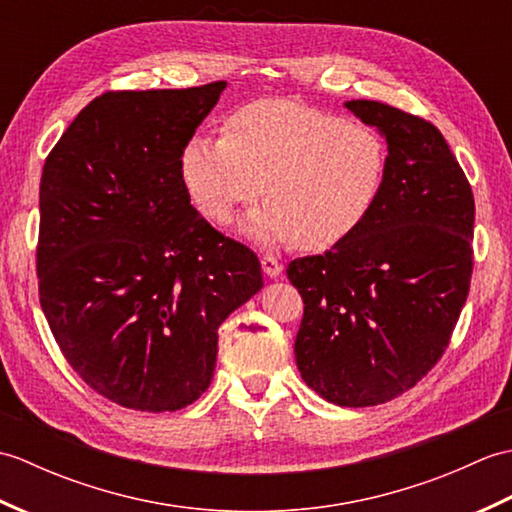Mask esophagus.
<instances>
[{"instance_id": "obj_1", "label": "esophagus", "mask_w": 512, "mask_h": 512, "mask_svg": "<svg viewBox=\"0 0 512 512\" xmlns=\"http://www.w3.org/2000/svg\"><path fill=\"white\" fill-rule=\"evenodd\" d=\"M262 270H264V275H266V277L275 279V277H279V275H281V270H284V266H281L275 257L264 255V257H262Z\"/></svg>"}]
</instances>
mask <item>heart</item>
<instances>
[{"label": "heart", "mask_w": 512, "mask_h": 512, "mask_svg": "<svg viewBox=\"0 0 512 512\" xmlns=\"http://www.w3.org/2000/svg\"><path fill=\"white\" fill-rule=\"evenodd\" d=\"M385 145L365 125L286 99L244 105L226 136H193L180 173L193 204L224 222L264 193L270 202L246 215L239 231L259 244L297 239L323 250L361 226L383 189Z\"/></svg>", "instance_id": "b5f03b06"}]
</instances>
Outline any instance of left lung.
I'll list each match as a JSON object with an SVG mask.
<instances>
[{
	"label": "left lung",
	"instance_id": "1",
	"mask_svg": "<svg viewBox=\"0 0 512 512\" xmlns=\"http://www.w3.org/2000/svg\"><path fill=\"white\" fill-rule=\"evenodd\" d=\"M345 107L385 138L383 189L350 237L286 273L306 303L301 378L334 405L372 407L405 394L449 345L471 286L475 202L431 123L378 101Z\"/></svg>",
	"mask_w": 512,
	"mask_h": 512
}]
</instances>
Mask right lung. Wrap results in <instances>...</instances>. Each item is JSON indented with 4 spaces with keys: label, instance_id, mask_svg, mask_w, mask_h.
I'll return each instance as SVG.
<instances>
[{
    "label": "right lung",
    "instance_id": "right-lung-1",
    "mask_svg": "<svg viewBox=\"0 0 512 512\" xmlns=\"http://www.w3.org/2000/svg\"><path fill=\"white\" fill-rule=\"evenodd\" d=\"M224 88L107 92L43 165L41 310L74 372L127 409L198 400L217 328L264 286L257 255L193 209L180 173Z\"/></svg>",
    "mask_w": 512,
    "mask_h": 512
}]
</instances>
